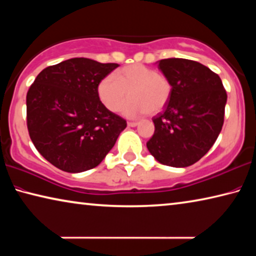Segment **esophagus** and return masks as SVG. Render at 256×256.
<instances>
[{"label":"esophagus","instance_id":"34e87169","mask_svg":"<svg viewBox=\"0 0 256 256\" xmlns=\"http://www.w3.org/2000/svg\"><path fill=\"white\" fill-rule=\"evenodd\" d=\"M138 124H139V123H138V122H128V126H131V128L136 126Z\"/></svg>","mask_w":256,"mask_h":256}]
</instances>
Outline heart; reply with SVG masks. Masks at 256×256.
<instances>
[{"label":"heart","mask_w":256,"mask_h":256,"mask_svg":"<svg viewBox=\"0 0 256 256\" xmlns=\"http://www.w3.org/2000/svg\"><path fill=\"white\" fill-rule=\"evenodd\" d=\"M96 92L101 102L109 112H115L130 96L128 102L122 109L128 117L144 114H157L168 102L172 83L163 74L142 64H133L120 68L114 75L100 80Z\"/></svg>","instance_id":"1"}]
</instances>
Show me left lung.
<instances>
[{
	"instance_id": "8db88e82",
	"label": "left lung",
	"mask_w": 256,
	"mask_h": 256,
	"mask_svg": "<svg viewBox=\"0 0 256 256\" xmlns=\"http://www.w3.org/2000/svg\"><path fill=\"white\" fill-rule=\"evenodd\" d=\"M158 68L171 80L172 94L152 122L155 132L147 142L160 164L186 168L208 152L220 134L226 92L218 74L194 60L170 58Z\"/></svg>"
}]
</instances>
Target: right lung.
I'll use <instances>...</instances> for the list:
<instances>
[{
    "instance_id": "obj_1",
    "label": "right lung",
    "mask_w": 256,
    "mask_h": 256,
    "mask_svg": "<svg viewBox=\"0 0 256 256\" xmlns=\"http://www.w3.org/2000/svg\"><path fill=\"white\" fill-rule=\"evenodd\" d=\"M118 67L72 58L40 72L27 92V128L35 148L64 172L98 166L126 120L101 102L96 86Z\"/></svg>"
}]
</instances>
